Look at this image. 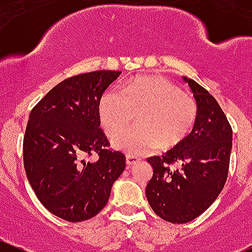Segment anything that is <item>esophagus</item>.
Segmentation results:
<instances>
[{
    "instance_id": "esophagus-1",
    "label": "esophagus",
    "mask_w": 252,
    "mask_h": 252,
    "mask_svg": "<svg viewBox=\"0 0 252 252\" xmlns=\"http://www.w3.org/2000/svg\"><path fill=\"white\" fill-rule=\"evenodd\" d=\"M139 160H140L139 158L134 157V156H126V165H128V167H131V165L137 164Z\"/></svg>"
}]
</instances>
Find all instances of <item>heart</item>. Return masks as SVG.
Returning a JSON list of instances; mask_svg holds the SVG:
<instances>
[{
    "label": "heart",
    "mask_w": 252,
    "mask_h": 252,
    "mask_svg": "<svg viewBox=\"0 0 252 252\" xmlns=\"http://www.w3.org/2000/svg\"><path fill=\"white\" fill-rule=\"evenodd\" d=\"M98 110L109 137L137 114V124L113 139V146L129 156L180 144L191 133L198 115L196 100L162 76H137L124 83L121 90H106Z\"/></svg>",
    "instance_id": "obj_1"
}]
</instances>
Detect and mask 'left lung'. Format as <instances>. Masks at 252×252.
Instances as JSON below:
<instances>
[{"label":"left lung","mask_w":252,"mask_h":252,"mask_svg":"<svg viewBox=\"0 0 252 252\" xmlns=\"http://www.w3.org/2000/svg\"><path fill=\"white\" fill-rule=\"evenodd\" d=\"M196 99L198 115L185 140L163 156L148 158L153 176L146 188L156 215L186 223L202 215L225 186L232 148V128L216 99L185 76ZM179 164L171 169L170 164Z\"/></svg>","instance_id":"1"}]
</instances>
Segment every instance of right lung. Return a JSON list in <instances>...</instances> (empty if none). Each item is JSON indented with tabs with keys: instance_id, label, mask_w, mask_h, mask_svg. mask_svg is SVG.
I'll return each mask as SVG.
<instances>
[{
	"instance_id": "1",
	"label": "right lung",
	"mask_w": 252,
	"mask_h": 252,
	"mask_svg": "<svg viewBox=\"0 0 252 252\" xmlns=\"http://www.w3.org/2000/svg\"><path fill=\"white\" fill-rule=\"evenodd\" d=\"M121 74L99 70L65 79L30 113L24 137L27 180L44 207L65 221L96 216L126 168V156L108 149L98 110ZM94 153L98 159L87 161Z\"/></svg>"
}]
</instances>
